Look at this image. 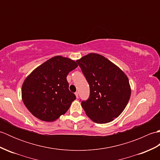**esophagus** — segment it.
<instances>
[{"instance_id": "obj_1", "label": "esophagus", "mask_w": 160, "mask_h": 160, "mask_svg": "<svg viewBox=\"0 0 160 160\" xmlns=\"http://www.w3.org/2000/svg\"><path fill=\"white\" fill-rule=\"evenodd\" d=\"M75 95H76V98H78V91H76V92L75 93Z\"/></svg>"}]
</instances>
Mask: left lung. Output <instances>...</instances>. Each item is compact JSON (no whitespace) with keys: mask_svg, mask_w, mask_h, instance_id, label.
<instances>
[{"mask_svg":"<svg viewBox=\"0 0 160 160\" xmlns=\"http://www.w3.org/2000/svg\"><path fill=\"white\" fill-rule=\"evenodd\" d=\"M90 87L89 99L81 104L87 116L98 124L118 118L128 102L131 87L128 77L103 56L91 53L77 60Z\"/></svg>","mask_w":160,"mask_h":160,"instance_id":"1","label":"left lung"}]
</instances>
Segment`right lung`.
I'll list each match as a JSON object with an SVG mask.
<instances>
[{
    "instance_id": "right-lung-1",
    "label": "right lung",
    "mask_w": 160,
    "mask_h": 160,
    "mask_svg": "<svg viewBox=\"0 0 160 160\" xmlns=\"http://www.w3.org/2000/svg\"><path fill=\"white\" fill-rule=\"evenodd\" d=\"M78 67L68 58L54 56L33 70L22 86L25 107L39 120L53 122L64 114L76 100L69 90L67 76Z\"/></svg>"
}]
</instances>
